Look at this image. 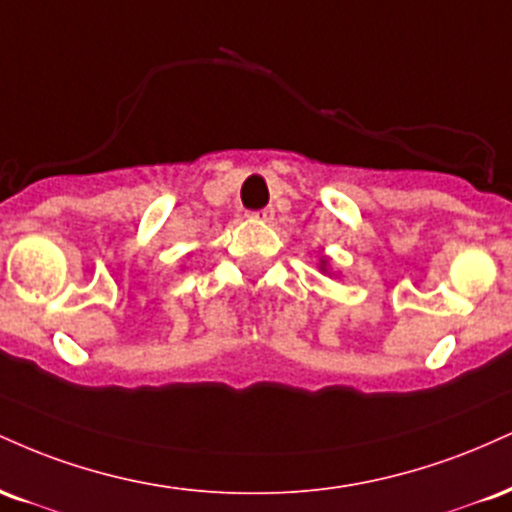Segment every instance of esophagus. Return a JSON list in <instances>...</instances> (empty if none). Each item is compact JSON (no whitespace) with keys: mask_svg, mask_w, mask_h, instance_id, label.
<instances>
[{"mask_svg":"<svg viewBox=\"0 0 512 512\" xmlns=\"http://www.w3.org/2000/svg\"><path fill=\"white\" fill-rule=\"evenodd\" d=\"M252 221H260V223H269L274 221V209H262V211H252L250 214Z\"/></svg>","mask_w":512,"mask_h":512,"instance_id":"34e87169","label":"esophagus"}]
</instances>
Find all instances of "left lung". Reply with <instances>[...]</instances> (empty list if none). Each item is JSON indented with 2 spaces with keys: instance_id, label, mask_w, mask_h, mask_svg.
Here are the masks:
<instances>
[{
  "instance_id": "1",
  "label": "left lung",
  "mask_w": 512,
  "mask_h": 512,
  "mask_svg": "<svg viewBox=\"0 0 512 512\" xmlns=\"http://www.w3.org/2000/svg\"><path fill=\"white\" fill-rule=\"evenodd\" d=\"M317 267H320L322 274H330V276L334 274L332 272V260L327 255H320V264H317Z\"/></svg>"
}]
</instances>
